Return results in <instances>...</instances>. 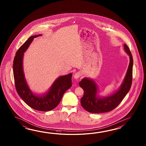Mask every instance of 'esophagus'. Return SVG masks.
Returning <instances> with one entry per match:
<instances>
[{"label": "esophagus", "mask_w": 146, "mask_h": 146, "mask_svg": "<svg viewBox=\"0 0 146 146\" xmlns=\"http://www.w3.org/2000/svg\"><path fill=\"white\" fill-rule=\"evenodd\" d=\"M81 76V74L79 72H76L74 75V79H77L79 78Z\"/></svg>", "instance_id": "34e87169"}]
</instances>
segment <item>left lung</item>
<instances>
[{
    "label": "left lung",
    "instance_id": "8db88e82",
    "mask_svg": "<svg viewBox=\"0 0 146 146\" xmlns=\"http://www.w3.org/2000/svg\"><path fill=\"white\" fill-rule=\"evenodd\" d=\"M124 47L125 52L129 56V64L122 84L114 93L108 96H100L98 94V85L93 80L84 78L79 82V86L84 90V96L81 99V104L88 112L101 113L112 111L121 102L130 90L132 84L133 59L127 45L124 44Z\"/></svg>",
    "mask_w": 146,
    "mask_h": 146
}]
</instances>
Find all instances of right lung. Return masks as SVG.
<instances>
[{
	"mask_svg": "<svg viewBox=\"0 0 146 146\" xmlns=\"http://www.w3.org/2000/svg\"><path fill=\"white\" fill-rule=\"evenodd\" d=\"M42 34L29 37L17 50L13 60V72L16 90L19 96L31 108L40 111H49L55 108L62 96L72 87V74L62 76L56 79L46 92L38 95L33 93L28 86L23 71L24 53L28 50L34 38Z\"/></svg>",
	"mask_w": 146,
	"mask_h": 146,
	"instance_id": "right-lung-1",
	"label": "right lung"
}]
</instances>
